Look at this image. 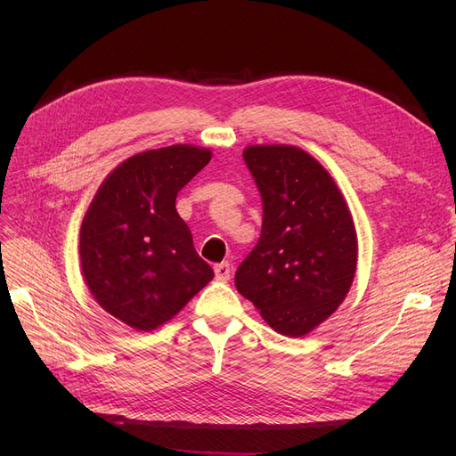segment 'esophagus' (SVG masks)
I'll use <instances>...</instances> for the list:
<instances>
[{"instance_id": "esophagus-1", "label": "esophagus", "mask_w": 456, "mask_h": 456, "mask_svg": "<svg viewBox=\"0 0 456 456\" xmlns=\"http://www.w3.org/2000/svg\"><path fill=\"white\" fill-rule=\"evenodd\" d=\"M214 273H216V279L222 282H227L231 279V266L227 265V262H222V265L214 266Z\"/></svg>"}]
</instances>
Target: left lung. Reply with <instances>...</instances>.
Here are the masks:
<instances>
[{
    "instance_id": "obj_1",
    "label": "left lung",
    "mask_w": 456,
    "mask_h": 456,
    "mask_svg": "<svg viewBox=\"0 0 456 456\" xmlns=\"http://www.w3.org/2000/svg\"><path fill=\"white\" fill-rule=\"evenodd\" d=\"M244 159L265 214L255 249L236 270V289L284 337H306L342 305L356 273L351 210L313 155L286 143H255Z\"/></svg>"
}]
</instances>
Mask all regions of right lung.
<instances>
[{
	"mask_svg": "<svg viewBox=\"0 0 456 456\" xmlns=\"http://www.w3.org/2000/svg\"><path fill=\"white\" fill-rule=\"evenodd\" d=\"M210 159L191 143L136 153L103 179L85 214V282L105 313L134 330L170 322L214 277L175 208L177 191Z\"/></svg>",
	"mask_w": 456,
	"mask_h": 456,
	"instance_id": "add662e5",
	"label": "right lung"
}]
</instances>
